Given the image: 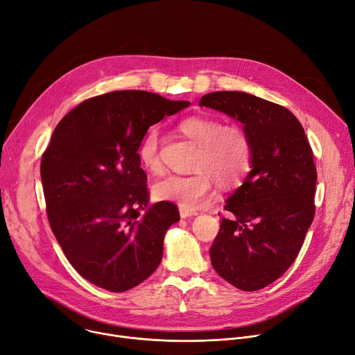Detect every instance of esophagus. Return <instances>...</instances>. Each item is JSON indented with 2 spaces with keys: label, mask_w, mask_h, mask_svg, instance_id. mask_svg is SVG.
Listing matches in <instances>:
<instances>
[{
  "label": "esophagus",
  "mask_w": 355,
  "mask_h": 355,
  "mask_svg": "<svg viewBox=\"0 0 355 355\" xmlns=\"http://www.w3.org/2000/svg\"><path fill=\"white\" fill-rule=\"evenodd\" d=\"M179 214L182 218H189V216L198 215V212L195 209H189V207H183V206L179 207Z\"/></svg>",
  "instance_id": "1"
}]
</instances>
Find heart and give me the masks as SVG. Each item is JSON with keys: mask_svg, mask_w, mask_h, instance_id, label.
I'll return each instance as SVG.
<instances>
[{"mask_svg": "<svg viewBox=\"0 0 355 355\" xmlns=\"http://www.w3.org/2000/svg\"><path fill=\"white\" fill-rule=\"evenodd\" d=\"M178 130L198 144L192 175H171L153 186L157 200H172L183 207H198L211 198L214 180L220 187L241 183L252 168L254 143L245 128L214 116L195 114L178 123ZM141 168L149 173H160L159 132L152 128L143 136L137 148Z\"/></svg>", "mask_w": 355, "mask_h": 355, "instance_id": "obj_1", "label": "heart"}]
</instances>
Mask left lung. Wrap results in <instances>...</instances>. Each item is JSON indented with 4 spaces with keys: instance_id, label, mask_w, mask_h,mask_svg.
Returning <instances> with one entry per match:
<instances>
[{
    "instance_id": "obj_1",
    "label": "left lung",
    "mask_w": 355,
    "mask_h": 355,
    "mask_svg": "<svg viewBox=\"0 0 355 355\" xmlns=\"http://www.w3.org/2000/svg\"><path fill=\"white\" fill-rule=\"evenodd\" d=\"M199 104L239 120L254 143L252 171L226 200L209 254L225 281L258 291L293 265L314 219V153L300 120L277 103L214 92Z\"/></svg>"
}]
</instances>
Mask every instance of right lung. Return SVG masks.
I'll use <instances>...</instances> for the list:
<instances>
[{
	"label": "right lung",
	"mask_w": 355,
	"mask_h": 355,
	"mask_svg": "<svg viewBox=\"0 0 355 355\" xmlns=\"http://www.w3.org/2000/svg\"><path fill=\"white\" fill-rule=\"evenodd\" d=\"M189 104L120 90L81 101L57 124L40 164L47 218L69 262L92 284L124 293L159 266L179 211L150 203L137 148L152 124Z\"/></svg>",
	"instance_id": "1"
}]
</instances>
